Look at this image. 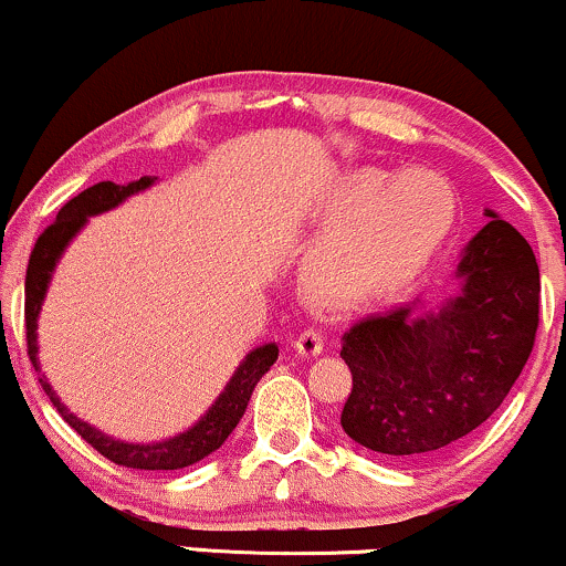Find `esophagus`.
<instances>
[{"instance_id": "34e87169", "label": "esophagus", "mask_w": 566, "mask_h": 566, "mask_svg": "<svg viewBox=\"0 0 566 566\" xmlns=\"http://www.w3.org/2000/svg\"><path fill=\"white\" fill-rule=\"evenodd\" d=\"M295 348H297V354H303V356H319L324 348L322 329H316V327L303 329V333L295 337Z\"/></svg>"}]
</instances>
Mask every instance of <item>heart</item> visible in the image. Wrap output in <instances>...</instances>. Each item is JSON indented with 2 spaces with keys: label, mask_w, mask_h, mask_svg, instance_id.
<instances>
[{
  "label": "heart",
  "mask_w": 566,
  "mask_h": 566,
  "mask_svg": "<svg viewBox=\"0 0 566 566\" xmlns=\"http://www.w3.org/2000/svg\"><path fill=\"white\" fill-rule=\"evenodd\" d=\"M454 220L458 191L447 175L426 167L354 172L340 220L311 244V284L340 303L394 295L431 263Z\"/></svg>",
  "instance_id": "1"
}]
</instances>
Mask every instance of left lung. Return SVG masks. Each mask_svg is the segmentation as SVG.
Wrapping results in <instances>:
<instances>
[{
    "label": "left lung",
    "mask_w": 566,
    "mask_h": 566,
    "mask_svg": "<svg viewBox=\"0 0 566 566\" xmlns=\"http://www.w3.org/2000/svg\"><path fill=\"white\" fill-rule=\"evenodd\" d=\"M486 218L458 265L460 292L437 314L399 305L343 335L354 386L340 426L367 450L399 460L444 450L503 405L527 365L541 269L522 233Z\"/></svg>",
    "instance_id": "8db88e82"
}]
</instances>
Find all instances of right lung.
I'll return each instance as SVG.
<instances>
[{"label":"right lung","instance_id":"add662e5","mask_svg":"<svg viewBox=\"0 0 566 566\" xmlns=\"http://www.w3.org/2000/svg\"><path fill=\"white\" fill-rule=\"evenodd\" d=\"M151 184L154 178L146 175V178L133 180V184L127 186H116L112 180H103V184L84 188L82 193L69 199L66 205L61 207V212H57L53 223L39 233L29 258V269H25V348H29V359L36 373V316L39 308H42L44 290H48V282L50 276H53V269L57 258H61L63 247L74 239V233L82 229L84 220L90 216L112 210V207L119 205L122 199H127L129 193H138ZM276 356L279 348L274 343L247 354L242 367L237 369V375H233L229 386H226V391L218 396V401L210 407V412H207L197 426L188 428L186 433H180V437H175L170 441H159V444H125V441H116L112 437H106V433L95 431L93 426L82 423L76 415H71L69 409L61 405V399H57L48 380L39 378V382H42L44 394L50 396V401H53L57 412H61V418L66 420L93 450L101 452L103 458H108L116 465H125V469L178 471L197 463L201 458H207L210 452H216L218 447L229 439V433L237 428L239 420H242L247 401H250L252 391H255L258 380L269 373V367L274 365Z\"/></svg>","mask_w":566,"mask_h":566}]
</instances>
